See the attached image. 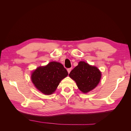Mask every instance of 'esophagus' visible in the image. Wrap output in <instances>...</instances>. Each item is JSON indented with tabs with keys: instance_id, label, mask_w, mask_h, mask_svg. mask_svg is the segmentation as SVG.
<instances>
[{
	"instance_id": "1",
	"label": "esophagus",
	"mask_w": 131,
	"mask_h": 131,
	"mask_svg": "<svg viewBox=\"0 0 131 131\" xmlns=\"http://www.w3.org/2000/svg\"><path fill=\"white\" fill-rule=\"evenodd\" d=\"M71 70H72V68L67 69V71H68V73H69H69H70V72H71Z\"/></svg>"
}]
</instances>
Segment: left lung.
Instances as JSON below:
<instances>
[{"instance_id":"1","label":"left lung","mask_w":131,"mask_h":131,"mask_svg":"<svg viewBox=\"0 0 131 131\" xmlns=\"http://www.w3.org/2000/svg\"><path fill=\"white\" fill-rule=\"evenodd\" d=\"M69 76L76 82L79 89L85 93L97 86L101 80V73L97 67L81 61Z\"/></svg>"}]
</instances>
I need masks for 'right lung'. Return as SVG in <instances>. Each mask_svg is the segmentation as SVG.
Returning a JSON list of instances; mask_svg holds the SVG:
<instances>
[{
    "label": "right lung",
    "mask_w": 131,
    "mask_h": 131,
    "mask_svg": "<svg viewBox=\"0 0 131 131\" xmlns=\"http://www.w3.org/2000/svg\"><path fill=\"white\" fill-rule=\"evenodd\" d=\"M68 74L66 69L60 63L51 62L34 71L31 79L38 90L49 95L54 92L60 81Z\"/></svg>",
    "instance_id": "1"
}]
</instances>
